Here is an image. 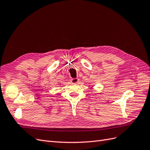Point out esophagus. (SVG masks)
Here are the masks:
<instances>
[{
    "instance_id": "1",
    "label": "esophagus",
    "mask_w": 150,
    "mask_h": 150,
    "mask_svg": "<svg viewBox=\"0 0 150 150\" xmlns=\"http://www.w3.org/2000/svg\"><path fill=\"white\" fill-rule=\"evenodd\" d=\"M70 81H71V83H76L77 82L79 81V80L78 79H76V78L71 79L70 80Z\"/></svg>"
}]
</instances>
